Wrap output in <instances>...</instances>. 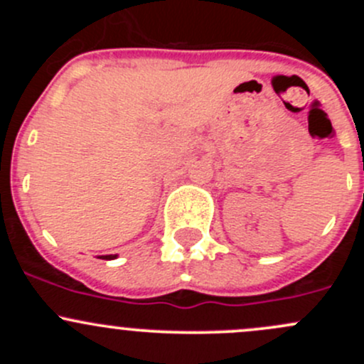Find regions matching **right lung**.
Masks as SVG:
<instances>
[{"label":"right lung","instance_id":"obj_1","mask_svg":"<svg viewBox=\"0 0 364 364\" xmlns=\"http://www.w3.org/2000/svg\"><path fill=\"white\" fill-rule=\"evenodd\" d=\"M117 255H100V259H104V260H112V259H116Z\"/></svg>","mask_w":364,"mask_h":364}]
</instances>
